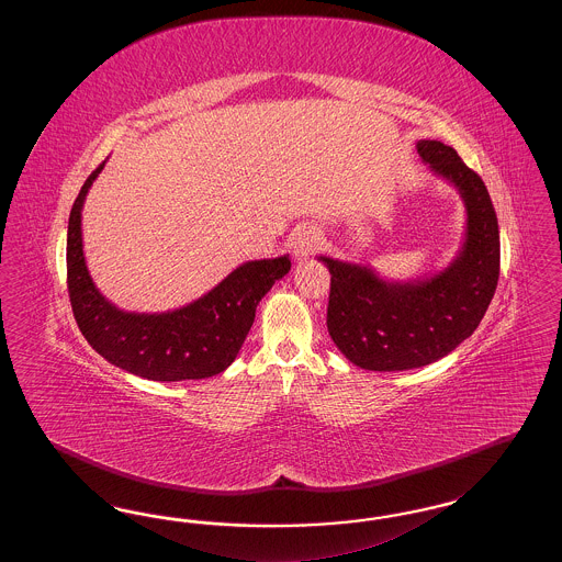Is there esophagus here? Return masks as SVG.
Instances as JSON below:
<instances>
[{"label": "esophagus", "instance_id": "34e87169", "mask_svg": "<svg viewBox=\"0 0 562 562\" xmlns=\"http://www.w3.org/2000/svg\"><path fill=\"white\" fill-rule=\"evenodd\" d=\"M322 236L316 227H299L293 234V257L296 261H303L312 257L316 250H321Z\"/></svg>", "mask_w": 562, "mask_h": 562}]
</instances>
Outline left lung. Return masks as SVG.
I'll list each match as a JSON object with an SVG mask.
<instances>
[{
  "instance_id": "1",
  "label": "left lung",
  "mask_w": 562,
  "mask_h": 562,
  "mask_svg": "<svg viewBox=\"0 0 562 562\" xmlns=\"http://www.w3.org/2000/svg\"><path fill=\"white\" fill-rule=\"evenodd\" d=\"M417 154L465 204V240L453 261L424 280L390 282L318 257L330 271L328 335L367 371L419 369L451 353L479 328L499 280V225L481 177L440 140H419Z\"/></svg>"
}]
</instances>
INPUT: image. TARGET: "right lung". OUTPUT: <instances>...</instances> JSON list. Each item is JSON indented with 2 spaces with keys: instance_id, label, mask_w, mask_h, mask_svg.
<instances>
[{
  "instance_id": "obj_1",
  "label": "right lung",
  "mask_w": 562,
  "mask_h": 562,
  "mask_svg": "<svg viewBox=\"0 0 562 562\" xmlns=\"http://www.w3.org/2000/svg\"><path fill=\"white\" fill-rule=\"evenodd\" d=\"M103 166L86 179L67 229V286L81 335L108 362L143 379L186 381L223 373L236 360L259 301L289 273V255L241 263L213 291L179 310L124 312L97 289L83 259L81 209Z\"/></svg>"
}]
</instances>
